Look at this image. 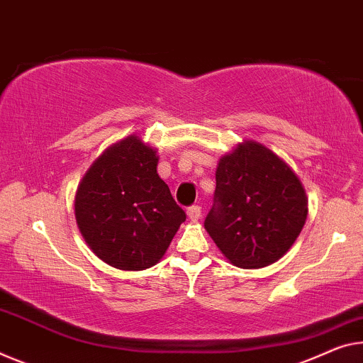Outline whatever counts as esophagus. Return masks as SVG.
Listing matches in <instances>:
<instances>
[{
	"label": "esophagus",
	"instance_id": "34e87169",
	"mask_svg": "<svg viewBox=\"0 0 363 363\" xmlns=\"http://www.w3.org/2000/svg\"><path fill=\"white\" fill-rule=\"evenodd\" d=\"M186 214H188V217L191 220H198L199 217H201V208L198 204H193V206H189L188 208V211H186Z\"/></svg>",
	"mask_w": 363,
	"mask_h": 363
}]
</instances>
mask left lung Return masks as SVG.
Here are the masks:
<instances>
[{"instance_id": "obj_1", "label": "left lung", "mask_w": 363, "mask_h": 363, "mask_svg": "<svg viewBox=\"0 0 363 363\" xmlns=\"http://www.w3.org/2000/svg\"><path fill=\"white\" fill-rule=\"evenodd\" d=\"M305 220L302 183L274 152L247 141L220 159L204 228L232 264L258 269L274 263Z\"/></svg>"}]
</instances>
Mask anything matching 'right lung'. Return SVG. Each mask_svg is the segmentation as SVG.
I'll use <instances>...</instances> for the list:
<instances>
[{"label": "right lung", "instance_id": "right-lung-1", "mask_svg": "<svg viewBox=\"0 0 363 363\" xmlns=\"http://www.w3.org/2000/svg\"><path fill=\"white\" fill-rule=\"evenodd\" d=\"M76 220L105 263L141 271L159 263L186 214L157 174L155 150L130 136L92 164L76 194Z\"/></svg>", "mask_w": 363, "mask_h": 363}]
</instances>
